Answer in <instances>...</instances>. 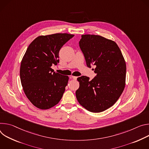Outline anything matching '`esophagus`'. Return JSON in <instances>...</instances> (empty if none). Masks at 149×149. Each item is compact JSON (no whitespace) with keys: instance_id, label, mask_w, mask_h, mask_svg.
<instances>
[{"instance_id":"34e87169","label":"esophagus","mask_w":149,"mask_h":149,"mask_svg":"<svg viewBox=\"0 0 149 149\" xmlns=\"http://www.w3.org/2000/svg\"><path fill=\"white\" fill-rule=\"evenodd\" d=\"M70 79H73L74 80H76L77 79V77L76 76H70Z\"/></svg>"}]
</instances>
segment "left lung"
Returning a JSON list of instances; mask_svg holds the SVG:
<instances>
[{
	"mask_svg": "<svg viewBox=\"0 0 149 149\" xmlns=\"http://www.w3.org/2000/svg\"><path fill=\"white\" fill-rule=\"evenodd\" d=\"M79 47L86 65H95L96 76L91 80L77 78L76 92L79 103L92 112H101L112 107L125 88L126 64L118 45L100 36L82 35Z\"/></svg>",
	"mask_w": 149,
	"mask_h": 149,
	"instance_id": "obj_1",
	"label": "left lung"
}]
</instances>
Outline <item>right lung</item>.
Listing matches in <instances>:
<instances>
[{"label":"right lung","mask_w":149,"mask_h":149,"mask_svg":"<svg viewBox=\"0 0 149 149\" xmlns=\"http://www.w3.org/2000/svg\"><path fill=\"white\" fill-rule=\"evenodd\" d=\"M73 37L66 33L39 36L26 49L21 64V81L26 97L38 108H50L63 96L69 76L54 72L51 67L59 63L60 49Z\"/></svg>","instance_id":"1"}]
</instances>
